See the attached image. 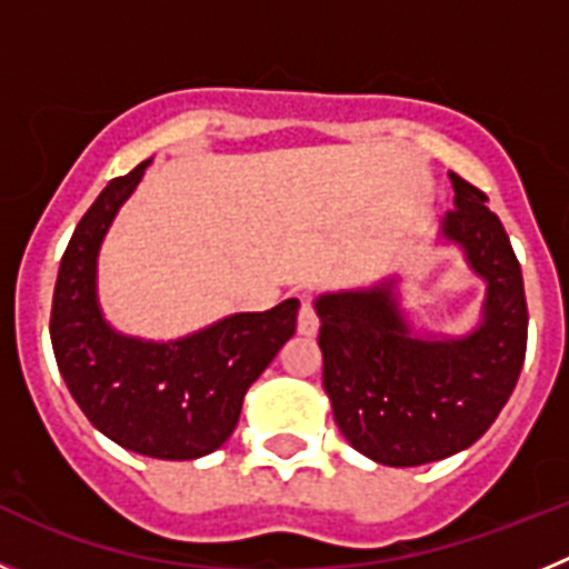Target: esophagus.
Instances as JSON below:
<instances>
[{
	"mask_svg": "<svg viewBox=\"0 0 569 569\" xmlns=\"http://www.w3.org/2000/svg\"><path fill=\"white\" fill-rule=\"evenodd\" d=\"M296 328H299L301 336H316V330H319V316H316L313 305H310L308 299L301 301L299 321H296Z\"/></svg>",
	"mask_w": 569,
	"mask_h": 569,
	"instance_id": "obj_1",
	"label": "esophagus"
}]
</instances>
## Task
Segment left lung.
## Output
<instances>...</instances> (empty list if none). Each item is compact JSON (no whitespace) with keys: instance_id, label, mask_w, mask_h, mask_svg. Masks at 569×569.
Returning <instances> with one entry per match:
<instances>
[{"instance_id":"1","label":"left lung","mask_w":569,"mask_h":569,"mask_svg":"<svg viewBox=\"0 0 569 569\" xmlns=\"http://www.w3.org/2000/svg\"><path fill=\"white\" fill-rule=\"evenodd\" d=\"M439 244L459 248L485 281L476 328L461 336L416 328L399 276L316 296L321 385L341 436L387 467H419L461 453L487 433L519 381L527 301L519 259L487 196L461 176Z\"/></svg>"}]
</instances>
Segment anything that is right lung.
<instances>
[{
  "label": "right lung",
  "instance_id": "1",
  "mask_svg": "<svg viewBox=\"0 0 569 569\" xmlns=\"http://www.w3.org/2000/svg\"><path fill=\"white\" fill-rule=\"evenodd\" d=\"M150 162L108 182L70 236L50 341L70 396L99 433L139 456L190 461L230 439L244 393L296 333L299 299L168 341L116 330L99 305V250Z\"/></svg>",
  "mask_w": 569,
  "mask_h": 569
}]
</instances>
